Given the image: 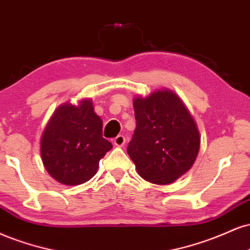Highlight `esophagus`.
<instances>
[{"label":"esophagus","mask_w":250,"mask_h":250,"mask_svg":"<svg viewBox=\"0 0 250 250\" xmlns=\"http://www.w3.org/2000/svg\"><path fill=\"white\" fill-rule=\"evenodd\" d=\"M113 143H114V145L118 146V147H122V146H124L125 143H126L125 137L122 136V134H120V136H117L116 138H114Z\"/></svg>","instance_id":"esophagus-1"}]
</instances>
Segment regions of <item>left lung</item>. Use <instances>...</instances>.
<instances>
[{
    "label": "left lung",
    "instance_id": "1",
    "mask_svg": "<svg viewBox=\"0 0 250 250\" xmlns=\"http://www.w3.org/2000/svg\"><path fill=\"white\" fill-rule=\"evenodd\" d=\"M137 127L127 153L144 180L173 184L192 168L200 149L194 118L174 91L159 89L133 99Z\"/></svg>",
    "mask_w": 250,
    "mask_h": 250
}]
</instances>
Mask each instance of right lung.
I'll list each match as a JSON object with an SVG mask.
<instances>
[{
	"label": "right lung",
	"mask_w": 250,
	"mask_h": 250,
	"mask_svg": "<svg viewBox=\"0 0 250 250\" xmlns=\"http://www.w3.org/2000/svg\"><path fill=\"white\" fill-rule=\"evenodd\" d=\"M103 122L90 98L65 102L52 113L41 137V158L58 183L77 186L98 171L99 160L112 148L103 138Z\"/></svg>",
	"instance_id": "obj_1"
}]
</instances>
